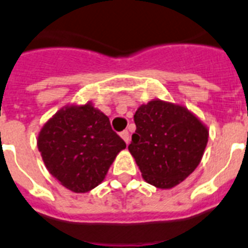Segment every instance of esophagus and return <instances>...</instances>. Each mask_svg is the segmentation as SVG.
<instances>
[{"mask_svg":"<svg viewBox=\"0 0 248 248\" xmlns=\"http://www.w3.org/2000/svg\"><path fill=\"white\" fill-rule=\"evenodd\" d=\"M120 137H122V139L125 141L126 144H129V141H130V137H129L128 130H123V132L120 133Z\"/></svg>","mask_w":248,"mask_h":248,"instance_id":"obj_1","label":"esophagus"}]
</instances>
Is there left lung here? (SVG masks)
<instances>
[{
    "instance_id": "8db88e82",
    "label": "left lung",
    "mask_w": 248,
    "mask_h": 248,
    "mask_svg": "<svg viewBox=\"0 0 248 248\" xmlns=\"http://www.w3.org/2000/svg\"><path fill=\"white\" fill-rule=\"evenodd\" d=\"M134 123L128 149L147 183L170 189L194 172L209 137L196 114L181 104L153 99L138 108Z\"/></svg>"
}]
</instances>
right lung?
Wrapping results in <instances>:
<instances>
[{
	"label": "right lung",
	"mask_w": 248,
	"mask_h": 248,
	"mask_svg": "<svg viewBox=\"0 0 248 248\" xmlns=\"http://www.w3.org/2000/svg\"><path fill=\"white\" fill-rule=\"evenodd\" d=\"M125 147L113 132L109 118L92 101L65 105L37 135V148L47 170L75 193L98 187Z\"/></svg>",
	"instance_id": "right-lung-1"
}]
</instances>
